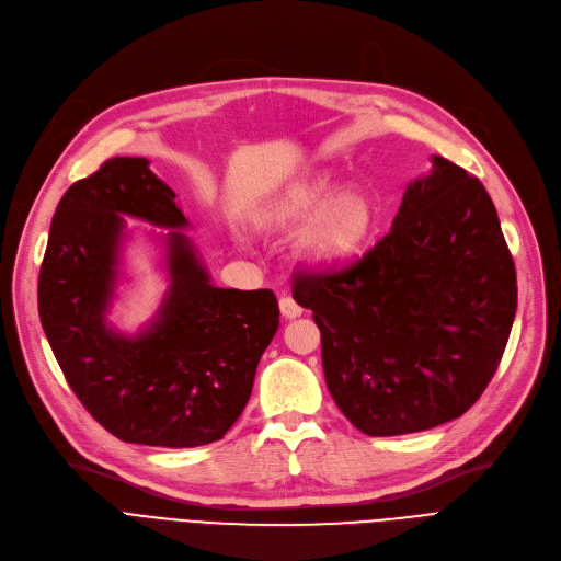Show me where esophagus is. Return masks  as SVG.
<instances>
[{
	"instance_id": "1",
	"label": "esophagus",
	"mask_w": 561,
	"mask_h": 561,
	"mask_svg": "<svg viewBox=\"0 0 561 561\" xmlns=\"http://www.w3.org/2000/svg\"><path fill=\"white\" fill-rule=\"evenodd\" d=\"M280 312L287 319H295V317H299L304 312V308L295 299H291L289 295H285V297H280Z\"/></svg>"
}]
</instances>
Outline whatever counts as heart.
Returning <instances> with one entry per match:
<instances>
[{"label": "heart", "mask_w": 561, "mask_h": 561, "mask_svg": "<svg viewBox=\"0 0 561 561\" xmlns=\"http://www.w3.org/2000/svg\"><path fill=\"white\" fill-rule=\"evenodd\" d=\"M262 221L289 228L306 221L299 253L314 270H342L356 262L379 228V205L367 192L344 190L329 175L312 173L289 180L266 198Z\"/></svg>", "instance_id": "b5f03b06"}]
</instances>
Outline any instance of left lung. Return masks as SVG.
<instances>
[{
  "label": "left lung",
  "instance_id": "obj_1",
  "mask_svg": "<svg viewBox=\"0 0 561 561\" xmlns=\"http://www.w3.org/2000/svg\"><path fill=\"white\" fill-rule=\"evenodd\" d=\"M411 182L360 260L297 272L322 333L331 397L367 436L463 415L493 379L516 317V266L484 184L445 157Z\"/></svg>",
  "mask_w": 561,
  "mask_h": 561
}]
</instances>
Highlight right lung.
I'll list each match as a JSON object with an SVG mask.
<instances>
[{"instance_id":"right-lung-1","label":"right lung","mask_w":561,"mask_h":561,"mask_svg":"<svg viewBox=\"0 0 561 561\" xmlns=\"http://www.w3.org/2000/svg\"><path fill=\"white\" fill-rule=\"evenodd\" d=\"M144 157H114L57 205L38 276V314L79 402L125 443L198 447L242 415L260 356L278 331L272 289L211 285L175 192ZM123 216L160 227L170 289L137 336L105 319L119 277Z\"/></svg>"}]
</instances>
